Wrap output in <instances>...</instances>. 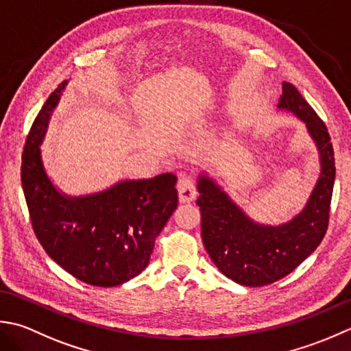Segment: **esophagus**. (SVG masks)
<instances>
[{
	"label": "esophagus",
	"instance_id": "obj_1",
	"mask_svg": "<svg viewBox=\"0 0 351 351\" xmlns=\"http://www.w3.org/2000/svg\"><path fill=\"white\" fill-rule=\"evenodd\" d=\"M177 191H178V198H180L182 203H189L197 197L195 183L189 174H180L177 183Z\"/></svg>",
	"mask_w": 351,
	"mask_h": 351
}]
</instances>
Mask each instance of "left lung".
Instances as JSON below:
<instances>
[{"label": "left lung", "instance_id": "8db88e82", "mask_svg": "<svg viewBox=\"0 0 351 351\" xmlns=\"http://www.w3.org/2000/svg\"><path fill=\"white\" fill-rule=\"evenodd\" d=\"M277 107L303 121L319 153V177L297 217L280 226L254 223L213 178L202 174L197 183L206 252L224 276L254 288L280 280L315 252L327 232L335 184V154L326 124L288 82L282 84Z\"/></svg>", "mask_w": 351, "mask_h": 351}]
</instances>
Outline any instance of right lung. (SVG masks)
I'll use <instances>...</instances> for the list:
<instances>
[{"mask_svg":"<svg viewBox=\"0 0 351 351\" xmlns=\"http://www.w3.org/2000/svg\"><path fill=\"white\" fill-rule=\"evenodd\" d=\"M68 82L57 86L27 136L21 182L32 226L47 254L92 286H118L141 274L156 238L176 210L177 177L171 173L145 180H124L90 195L57 191L42 162L49 118Z\"/></svg>","mask_w":351,"mask_h":351,"instance_id":"right-lung-1","label":"right lung"}]
</instances>
